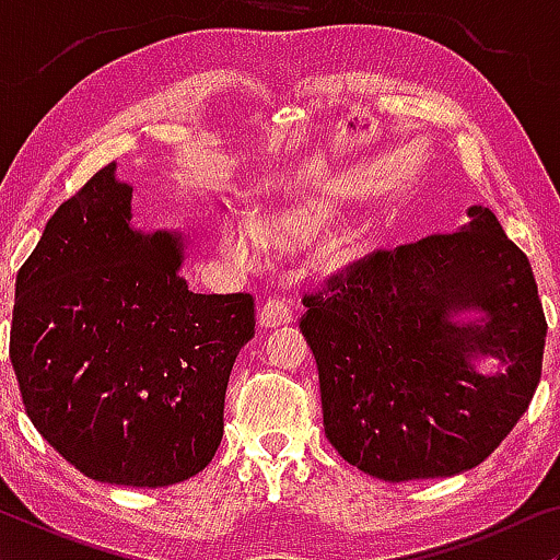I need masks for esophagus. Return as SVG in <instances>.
<instances>
[{
	"instance_id": "esophagus-1",
	"label": "esophagus",
	"mask_w": 560,
	"mask_h": 560,
	"mask_svg": "<svg viewBox=\"0 0 560 560\" xmlns=\"http://www.w3.org/2000/svg\"><path fill=\"white\" fill-rule=\"evenodd\" d=\"M259 326L262 328H275V326H285L293 320V308L285 298H267V301L259 305Z\"/></svg>"
}]
</instances>
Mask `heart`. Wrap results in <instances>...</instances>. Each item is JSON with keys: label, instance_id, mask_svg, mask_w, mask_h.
Listing matches in <instances>:
<instances>
[{"label": "heart", "instance_id": "heart-1", "mask_svg": "<svg viewBox=\"0 0 560 560\" xmlns=\"http://www.w3.org/2000/svg\"><path fill=\"white\" fill-rule=\"evenodd\" d=\"M331 224V209L318 198H293L275 209L255 213L249 224H226L221 242L240 262L257 257V244L270 252H293L316 242Z\"/></svg>", "mask_w": 560, "mask_h": 560}]
</instances>
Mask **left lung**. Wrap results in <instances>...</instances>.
Listing matches in <instances>:
<instances>
[{
    "mask_svg": "<svg viewBox=\"0 0 560 560\" xmlns=\"http://www.w3.org/2000/svg\"><path fill=\"white\" fill-rule=\"evenodd\" d=\"M466 213L458 232L374 249L303 295L326 439L370 477L474 469L540 382L548 324L530 262L492 211ZM481 358L498 370L481 373Z\"/></svg>",
    "mask_w": 560,
    "mask_h": 560,
    "instance_id": "8db88e82",
    "label": "left lung"
}]
</instances>
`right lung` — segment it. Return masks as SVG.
<instances>
[{
  "label": "right lung",
  "instance_id": "1",
  "mask_svg": "<svg viewBox=\"0 0 560 560\" xmlns=\"http://www.w3.org/2000/svg\"><path fill=\"white\" fill-rule=\"evenodd\" d=\"M129 219L114 163L58 206L18 272L10 359L27 418L68 464L155 489L217 454L255 298L188 290L180 236Z\"/></svg>",
  "mask_w": 560,
  "mask_h": 560
}]
</instances>
